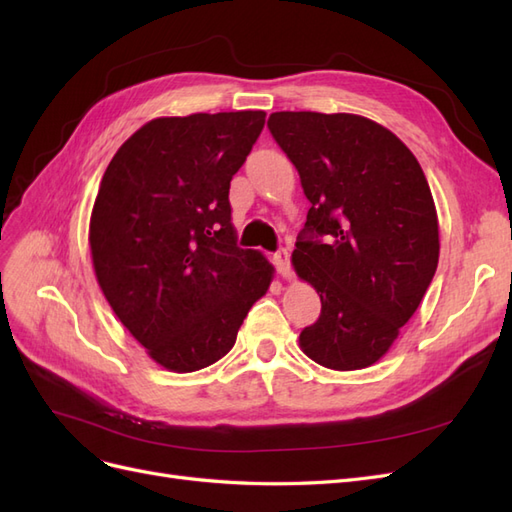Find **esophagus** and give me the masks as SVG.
<instances>
[{"instance_id":"esophagus-1","label":"esophagus","mask_w":512,"mask_h":512,"mask_svg":"<svg viewBox=\"0 0 512 512\" xmlns=\"http://www.w3.org/2000/svg\"><path fill=\"white\" fill-rule=\"evenodd\" d=\"M275 265H277V271H280L282 280L290 282L292 280V269H290V254L288 250H280L275 254Z\"/></svg>"}]
</instances>
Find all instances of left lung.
Masks as SVG:
<instances>
[{
	"label": "left lung",
	"mask_w": 512,
	"mask_h": 512,
	"mask_svg": "<svg viewBox=\"0 0 512 512\" xmlns=\"http://www.w3.org/2000/svg\"><path fill=\"white\" fill-rule=\"evenodd\" d=\"M309 207L292 267L320 294L299 346L322 367L365 369L391 350L438 269L440 230L414 153L352 113H273Z\"/></svg>",
	"instance_id": "obj_1"
}]
</instances>
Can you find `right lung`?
Instances as JSON below:
<instances>
[{"instance_id": "add662e5", "label": "right lung", "mask_w": 512, "mask_h": 512, "mask_svg": "<svg viewBox=\"0 0 512 512\" xmlns=\"http://www.w3.org/2000/svg\"><path fill=\"white\" fill-rule=\"evenodd\" d=\"M265 111L158 117L106 166L89 220L96 280L123 327L175 374L237 342L275 269L237 247L228 190Z\"/></svg>"}]
</instances>
